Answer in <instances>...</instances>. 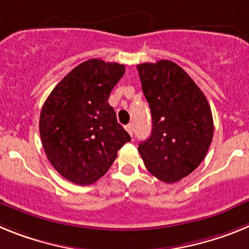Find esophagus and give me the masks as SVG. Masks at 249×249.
Masks as SVG:
<instances>
[{"mask_svg":"<svg viewBox=\"0 0 249 249\" xmlns=\"http://www.w3.org/2000/svg\"><path fill=\"white\" fill-rule=\"evenodd\" d=\"M125 129H126L127 133L130 134L131 137H133V134H134V125H133V124H127L126 126H125Z\"/></svg>","mask_w":249,"mask_h":249,"instance_id":"esophagus-1","label":"esophagus"}]
</instances>
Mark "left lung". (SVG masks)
Masks as SVG:
<instances>
[{"label":"left lung","mask_w":249,"mask_h":249,"mask_svg":"<svg viewBox=\"0 0 249 249\" xmlns=\"http://www.w3.org/2000/svg\"><path fill=\"white\" fill-rule=\"evenodd\" d=\"M153 119L150 137L138 146L146 169L176 183L205 158L213 139L208 100L192 77L169 60L137 66Z\"/></svg>","instance_id":"obj_1"}]
</instances>
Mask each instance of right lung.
Returning <instances> with one entry per match:
<instances>
[{
    "label": "right lung",
    "mask_w": 249,
    "mask_h": 249,
    "mask_svg": "<svg viewBox=\"0 0 249 249\" xmlns=\"http://www.w3.org/2000/svg\"><path fill=\"white\" fill-rule=\"evenodd\" d=\"M124 72V65L88 60L55 86L42 107L40 137L47 159L75 184L100 179L130 142L107 103Z\"/></svg>",
    "instance_id": "obj_1"
}]
</instances>
